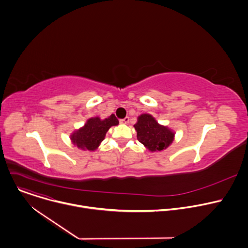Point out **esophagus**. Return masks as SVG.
I'll use <instances>...</instances> for the list:
<instances>
[{
    "mask_svg": "<svg viewBox=\"0 0 248 248\" xmlns=\"http://www.w3.org/2000/svg\"><path fill=\"white\" fill-rule=\"evenodd\" d=\"M120 123H121V124H128V123H129V118H128V117H125L124 119H122V120L120 121Z\"/></svg>",
    "mask_w": 248,
    "mask_h": 248,
    "instance_id": "esophagus-1",
    "label": "esophagus"
}]
</instances>
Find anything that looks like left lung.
I'll return each mask as SVG.
<instances>
[{"label":"left lung","instance_id":"left-lung-1","mask_svg":"<svg viewBox=\"0 0 248 248\" xmlns=\"http://www.w3.org/2000/svg\"><path fill=\"white\" fill-rule=\"evenodd\" d=\"M137 132V139L149 151L157 152L168 148L173 141L174 132L168 126L158 124L149 114L140 115L133 125Z\"/></svg>","mask_w":248,"mask_h":248}]
</instances>
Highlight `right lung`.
I'll list each match as a JSON object with an SVG mask.
<instances>
[{
    "instance_id": "obj_1",
    "label": "right lung",
    "mask_w": 248,
    "mask_h": 248,
    "mask_svg": "<svg viewBox=\"0 0 248 248\" xmlns=\"http://www.w3.org/2000/svg\"><path fill=\"white\" fill-rule=\"evenodd\" d=\"M118 124L119 121L114 114L105 120H101L99 117L91 118L86 122L84 126L70 135V139L79 149L94 151L104 140L109 128Z\"/></svg>"
}]
</instances>
